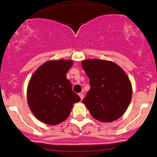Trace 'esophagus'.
Returning <instances> with one entry per match:
<instances>
[{
	"mask_svg": "<svg viewBox=\"0 0 157 157\" xmlns=\"http://www.w3.org/2000/svg\"><path fill=\"white\" fill-rule=\"evenodd\" d=\"M78 95H79V97H80V98H81V100H82L83 98H84V94H83V93H80V94H78Z\"/></svg>",
	"mask_w": 157,
	"mask_h": 157,
	"instance_id": "obj_1",
	"label": "esophagus"
}]
</instances>
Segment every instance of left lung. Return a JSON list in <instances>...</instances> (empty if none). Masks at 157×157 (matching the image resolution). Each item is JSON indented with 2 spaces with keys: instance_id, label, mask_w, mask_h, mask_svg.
Segmentation results:
<instances>
[{
  "instance_id": "1",
  "label": "left lung",
  "mask_w": 157,
  "mask_h": 157,
  "mask_svg": "<svg viewBox=\"0 0 157 157\" xmlns=\"http://www.w3.org/2000/svg\"><path fill=\"white\" fill-rule=\"evenodd\" d=\"M82 65L90 86L82 103L91 116L105 123L121 117L132 96L131 84L125 72L113 62L103 59H86Z\"/></svg>"
}]
</instances>
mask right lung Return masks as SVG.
Returning a JSON list of instances; mask_svg holds the SVG:
<instances>
[{
  "instance_id": "right-lung-1",
  "label": "right lung",
  "mask_w": 157,
  "mask_h": 157,
  "mask_svg": "<svg viewBox=\"0 0 157 157\" xmlns=\"http://www.w3.org/2000/svg\"><path fill=\"white\" fill-rule=\"evenodd\" d=\"M72 60H52L41 65L32 75L27 89L29 107L37 120L48 125L64 121L73 104L81 101L66 78Z\"/></svg>"
}]
</instances>
